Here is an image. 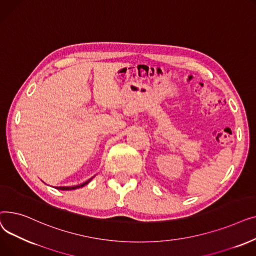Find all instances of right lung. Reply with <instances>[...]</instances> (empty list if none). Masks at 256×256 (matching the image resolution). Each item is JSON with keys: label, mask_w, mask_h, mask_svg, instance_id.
I'll return each mask as SVG.
<instances>
[{"label": "right lung", "mask_w": 256, "mask_h": 256, "mask_svg": "<svg viewBox=\"0 0 256 256\" xmlns=\"http://www.w3.org/2000/svg\"><path fill=\"white\" fill-rule=\"evenodd\" d=\"M93 178H94V176H93ZM93 178H90V180H88L87 182H83V184H78V186H57L56 189H58V190H63V191L76 190V189H78V188H82V186H86L88 182H91V180H92Z\"/></svg>", "instance_id": "1"}]
</instances>
